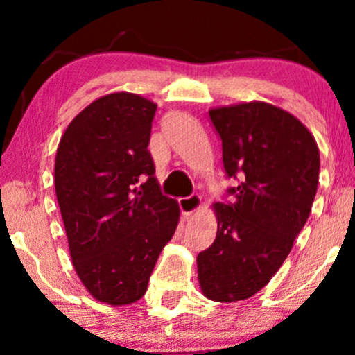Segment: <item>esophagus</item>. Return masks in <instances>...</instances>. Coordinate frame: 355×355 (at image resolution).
<instances>
[{
	"instance_id": "34e87169",
	"label": "esophagus",
	"mask_w": 355,
	"mask_h": 355,
	"mask_svg": "<svg viewBox=\"0 0 355 355\" xmlns=\"http://www.w3.org/2000/svg\"><path fill=\"white\" fill-rule=\"evenodd\" d=\"M179 207H181V211L182 215L189 218L193 213L200 210L202 207V198L198 196H191V197H182L179 198Z\"/></svg>"
}]
</instances>
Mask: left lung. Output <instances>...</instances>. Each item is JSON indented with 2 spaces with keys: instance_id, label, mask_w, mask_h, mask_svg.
<instances>
[{
  "instance_id": "obj_1",
  "label": "left lung",
  "mask_w": 355,
  "mask_h": 355,
  "mask_svg": "<svg viewBox=\"0 0 355 355\" xmlns=\"http://www.w3.org/2000/svg\"><path fill=\"white\" fill-rule=\"evenodd\" d=\"M221 137L232 203H215L213 244L197 257L198 284L215 302L245 300L268 284L302 230L317 193L320 153L310 130L265 101L208 111Z\"/></svg>"
}]
</instances>
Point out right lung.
<instances>
[{
    "mask_svg": "<svg viewBox=\"0 0 355 355\" xmlns=\"http://www.w3.org/2000/svg\"><path fill=\"white\" fill-rule=\"evenodd\" d=\"M157 103L129 92L100 96L62 134L55 189L82 284L100 302L129 305L145 294L179 223L159 191L148 152Z\"/></svg>",
    "mask_w": 355,
    "mask_h": 355,
    "instance_id": "1",
    "label": "right lung"
}]
</instances>
